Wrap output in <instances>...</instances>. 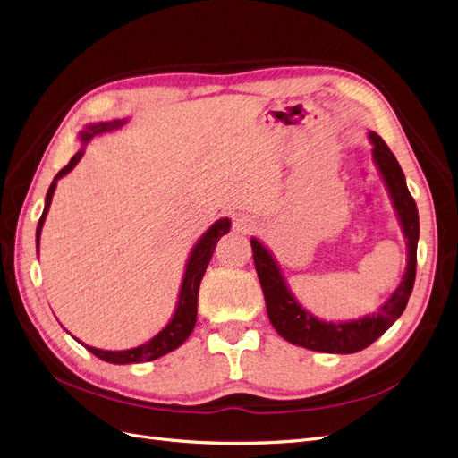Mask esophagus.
Returning <instances> with one entry per match:
<instances>
[{
	"mask_svg": "<svg viewBox=\"0 0 458 458\" xmlns=\"http://www.w3.org/2000/svg\"><path fill=\"white\" fill-rule=\"evenodd\" d=\"M233 228L238 230V232H249V230L252 228V218L247 216V215H243V213L235 215V216H233Z\"/></svg>",
	"mask_w": 458,
	"mask_h": 458,
	"instance_id": "1",
	"label": "esophagus"
}]
</instances>
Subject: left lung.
Listing matches in <instances>:
<instances>
[{
  "mask_svg": "<svg viewBox=\"0 0 458 458\" xmlns=\"http://www.w3.org/2000/svg\"><path fill=\"white\" fill-rule=\"evenodd\" d=\"M368 140L374 147L371 157H374L388 196H391L405 245H408V266H405L402 281L391 298L376 313L354 320H344V323H327L323 318H317L306 308L300 306L269 249L259 238H250L252 259H255L269 323L286 342L318 352L351 354L366 349L394 325V320L408 306L413 291L419 242V213L415 199L408 191L402 167L391 148L376 131H368Z\"/></svg>",
  "mask_w": 458,
  "mask_h": 458,
  "instance_id": "obj_1",
  "label": "left lung"
}]
</instances>
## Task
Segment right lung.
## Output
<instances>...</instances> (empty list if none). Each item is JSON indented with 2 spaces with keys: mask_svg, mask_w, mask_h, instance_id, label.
<instances>
[{
  "mask_svg": "<svg viewBox=\"0 0 458 458\" xmlns=\"http://www.w3.org/2000/svg\"><path fill=\"white\" fill-rule=\"evenodd\" d=\"M128 123V118H116V121H107V123H92L87 124L81 131H79V141H81V148L75 152V157L70 160L64 169L56 174V177L50 182L47 196H45V209L43 215L38 223V230H36V247L39 252V240H41V230L45 225V218L50 208V201H53L55 191H56V184L58 179H62L64 175H67L72 172V169L79 164V160L84 155V147H87L89 141H92V138L101 133H107L113 130H121L124 124ZM232 223L228 218H218L216 223H213L209 226V230L201 235V238L196 242V245L191 250V257L186 260L184 266V276H182V283H181V291H179V298H177V306L175 311L169 318V323L155 335L150 337V340L140 347H133V349H124V351H104V349H96L90 347L87 344L79 342L77 337L75 340L87 347L92 354L99 360H106L111 364H140V362H150V360H157L164 354L175 351L177 347H181L186 337H189L194 330L196 325V315H198V291H199V283L203 274H206V269L209 266V260L213 257V250L218 243V240L223 238L225 233L230 232Z\"/></svg>",
  "mask_w": 458,
  "mask_h": 458,
  "instance_id": "right-lung-1",
  "label": "right lung"
}]
</instances>
